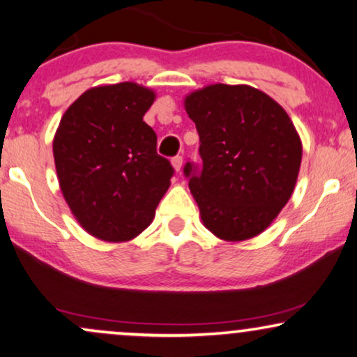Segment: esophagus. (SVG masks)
I'll return each instance as SVG.
<instances>
[{
    "label": "esophagus",
    "mask_w": 357,
    "mask_h": 357,
    "mask_svg": "<svg viewBox=\"0 0 357 357\" xmlns=\"http://www.w3.org/2000/svg\"><path fill=\"white\" fill-rule=\"evenodd\" d=\"M171 163H173V168L176 171H179V169H181V166H183V156L181 155H176L174 158L171 160Z\"/></svg>",
    "instance_id": "34e87169"
}]
</instances>
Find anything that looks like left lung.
I'll list each match as a JSON object with an SVG mask.
<instances>
[{
	"label": "left lung",
	"mask_w": 357,
	"mask_h": 357,
	"mask_svg": "<svg viewBox=\"0 0 357 357\" xmlns=\"http://www.w3.org/2000/svg\"><path fill=\"white\" fill-rule=\"evenodd\" d=\"M202 163L188 161L204 225L228 241L256 236L296 186L302 144L287 112L259 89L212 84L186 98Z\"/></svg>",
	"instance_id": "left-lung-1"
}]
</instances>
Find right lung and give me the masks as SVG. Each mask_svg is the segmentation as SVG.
I'll list each match as a JSON object with an SVG mask.
<instances>
[{"instance_id":"right-lung-1","label":"right lung","mask_w":357,"mask_h":357,"mask_svg":"<svg viewBox=\"0 0 357 357\" xmlns=\"http://www.w3.org/2000/svg\"><path fill=\"white\" fill-rule=\"evenodd\" d=\"M155 93L135 83L83 93L61 117L54 158L61 192L88 234L132 240L150 225L174 168L144 122Z\"/></svg>"}]
</instances>
